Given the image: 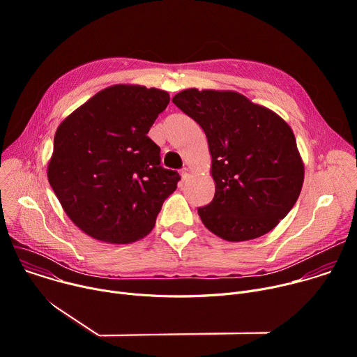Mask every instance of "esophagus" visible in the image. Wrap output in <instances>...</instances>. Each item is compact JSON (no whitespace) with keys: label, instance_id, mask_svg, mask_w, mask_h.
<instances>
[{"label":"esophagus","instance_id":"34e87169","mask_svg":"<svg viewBox=\"0 0 357 357\" xmlns=\"http://www.w3.org/2000/svg\"><path fill=\"white\" fill-rule=\"evenodd\" d=\"M192 176V169L190 168H183L182 169V179L188 181Z\"/></svg>","mask_w":357,"mask_h":357}]
</instances>
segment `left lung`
Returning <instances> with one entry per match:
<instances>
[{
    "label": "left lung",
    "mask_w": 357,
    "mask_h": 357,
    "mask_svg": "<svg viewBox=\"0 0 357 357\" xmlns=\"http://www.w3.org/2000/svg\"><path fill=\"white\" fill-rule=\"evenodd\" d=\"M172 103L205 131L215 197L197 213L212 233L245 241L273 230L295 205L303 162L291 127L230 90L186 89Z\"/></svg>",
    "instance_id": "8db88e82"
}]
</instances>
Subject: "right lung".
Segmentation results:
<instances>
[{"mask_svg":"<svg viewBox=\"0 0 357 357\" xmlns=\"http://www.w3.org/2000/svg\"><path fill=\"white\" fill-rule=\"evenodd\" d=\"M169 103L164 90L114 84L56 130L47 179L69 219L90 237L127 244L154 229L179 174L164 169L146 134Z\"/></svg>","mask_w":357,"mask_h":357,"instance_id":"add662e5","label":"right lung"}]
</instances>
